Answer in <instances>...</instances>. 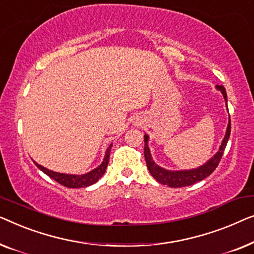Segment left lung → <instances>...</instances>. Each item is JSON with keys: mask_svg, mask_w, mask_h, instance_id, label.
Wrapping results in <instances>:
<instances>
[{"mask_svg": "<svg viewBox=\"0 0 254 254\" xmlns=\"http://www.w3.org/2000/svg\"><path fill=\"white\" fill-rule=\"evenodd\" d=\"M216 88L222 93L223 98L226 100V103H227L228 100H227L226 88H224L222 85H216ZM230 131H231V123H230V116H229V123H228V127H227L226 135H224L222 144L220 146L219 152H217L212 159H209L208 161H207L205 164H202V166H200L199 168L190 169V170H175V171L164 169V168H161L153 161L151 152H149V148H148V135L145 134L144 135V140H145L144 154H145L146 164H147L149 173H151L152 176L154 177L159 183H161L163 185H168V187L170 188L189 187V185H192L197 183V182L205 180V178L208 177L209 175L216 169V167L219 166L220 160L222 158L224 149H226L227 142L229 140Z\"/></svg>", "mask_w": 254, "mask_h": 254, "instance_id": "left-lung-1", "label": "left lung"}]
</instances>
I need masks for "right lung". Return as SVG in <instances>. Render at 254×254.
<instances>
[{
	"mask_svg": "<svg viewBox=\"0 0 254 254\" xmlns=\"http://www.w3.org/2000/svg\"><path fill=\"white\" fill-rule=\"evenodd\" d=\"M113 144L109 145L108 149H107L105 159H103L102 163L100 164L98 168L93 169L92 171L84 175H70V174H62V173H56V171L49 170L47 168L40 166L37 162L35 166H37L41 171H44L46 175H48L49 177L53 178V180L56 181L57 183H60L63 187L70 188V189H78V188H86L90 187V185L96 183L100 180V177L103 176L105 171L107 169V166H108L109 162V155H110V149H112Z\"/></svg>",
	"mask_w": 254,
	"mask_h": 254,
	"instance_id": "1",
	"label": "right lung"
}]
</instances>
